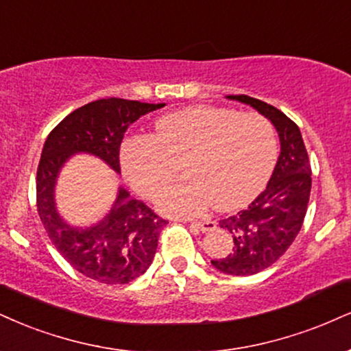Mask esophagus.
I'll use <instances>...</instances> for the list:
<instances>
[{"instance_id": "1", "label": "esophagus", "mask_w": 351, "mask_h": 351, "mask_svg": "<svg viewBox=\"0 0 351 351\" xmlns=\"http://www.w3.org/2000/svg\"><path fill=\"white\" fill-rule=\"evenodd\" d=\"M194 227H197L201 232H213L216 230V222L210 221V219H206V221H196L193 222Z\"/></svg>"}]
</instances>
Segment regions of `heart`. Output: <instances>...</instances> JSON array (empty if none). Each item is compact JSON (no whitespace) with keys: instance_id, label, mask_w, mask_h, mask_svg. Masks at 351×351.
<instances>
[{"instance_id":"heart-1","label":"heart","mask_w":351,"mask_h":351,"mask_svg":"<svg viewBox=\"0 0 351 351\" xmlns=\"http://www.w3.org/2000/svg\"><path fill=\"white\" fill-rule=\"evenodd\" d=\"M278 157L276 134L267 117L230 108L191 106L165 114L155 132L130 137L121 165L135 191L155 199L178 175L186 178L160 197L170 216H199L210 206L230 210L265 188Z\"/></svg>"}]
</instances>
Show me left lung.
Returning a JSON list of instances; mask_svg holds the SVG:
<instances>
[{
    "instance_id": "8db88e82",
    "label": "left lung",
    "mask_w": 351,
    "mask_h": 351,
    "mask_svg": "<svg viewBox=\"0 0 351 351\" xmlns=\"http://www.w3.org/2000/svg\"><path fill=\"white\" fill-rule=\"evenodd\" d=\"M227 98L250 104L268 117L281 142L280 158L267 189L247 209L219 222L232 234L234 248L226 258L210 260V263L222 273L250 276L271 267L298 237L309 204L312 170L296 122L265 101L247 95Z\"/></svg>"
}]
</instances>
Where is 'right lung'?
Masks as SVG:
<instances>
[{
  "mask_svg": "<svg viewBox=\"0 0 351 351\" xmlns=\"http://www.w3.org/2000/svg\"><path fill=\"white\" fill-rule=\"evenodd\" d=\"M163 106L121 98L93 101L58 122L44 143L36 178L40 221L63 258L91 280L125 285L145 273L168 221L119 188L111 213L103 221L86 229L71 227L55 210L58 171L70 155L86 152L119 173V149L125 130L143 114Z\"/></svg>",
  "mask_w": 351,
  "mask_h": 351,
  "instance_id": "1",
  "label": "right lung"
}]
</instances>
